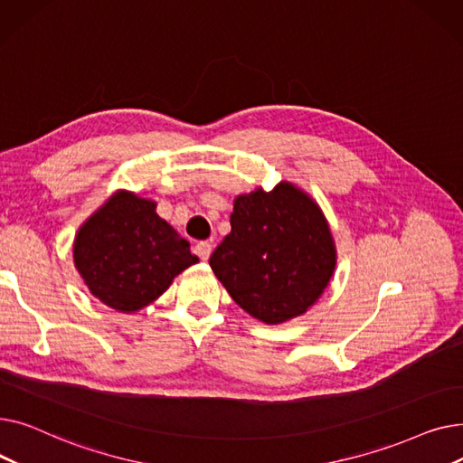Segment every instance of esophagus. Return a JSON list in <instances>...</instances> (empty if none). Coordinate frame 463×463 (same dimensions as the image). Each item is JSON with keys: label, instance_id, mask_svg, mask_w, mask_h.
<instances>
[{"label": "esophagus", "instance_id": "obj_1", "mask_svg": "<svg viewBox=\"0 0 463 463\" xmlns=\"http://www.w3.org/2000/svg\"><path fill=\"white\" fill-rule=\"evenodd\" d=\"M194 253H197L203 260H208L212 255V241H199V244L194 246Z\"/></svg>", "mask_w": 463, "mask_h": 463}]
</instances>
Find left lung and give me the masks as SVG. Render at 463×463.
<instances>
[{
	"instance_id": "obj_1",
	"label": "left lung",
	"mask_w": 463,
	"mask_h": 463,
	"mask_svg": "<svg viewBox=\"0 0 463 463\" xmlns=\"http://www.w3.org/2000/svg\"><path fill=\"white\" fill-rule=\"evenodd\" d=\"M337 262L330 225L309 193L281 180L238 194L231 232L210 257L231 298L266 325L304 315L328 287Z\"/></svg>"
}]
</instances>
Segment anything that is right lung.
Returning <instances> with one entry per match:
<instances>
[{
  "label": "right lung",
  "instance_id": "right-lung-1",
  "mask_svg": "<svg viewBox=\"0 0 463 463\" xmlns=\"http://www.w3.org/2000/svg\"><path fill=\"white\" fill-rule=\"evenodd\" d=\"M157 203L118 189L77 231L72 262L90 293L119 313L154 304L199 257L156 212Z\"/></svg>",
  "mask_w": 463,
  "mask_h": 463
}]
</instances>
